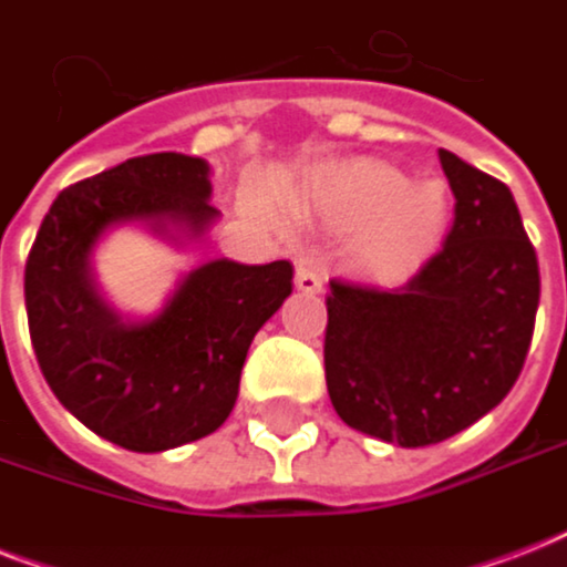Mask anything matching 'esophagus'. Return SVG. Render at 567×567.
Segmentation results:
<instances>
[{"label": "esophagus", "instance_id": "1", "mask_svg": "<svg viewBox=\"0 0 567 567\" xmlns=\"http://www.w3.org/2000/svg\"><path fill=\"white\" fill-rule=\"evenodd\" d=\"M297 288L306 293H320L323 291V270L315 265V258L302 256L297 258V276H293Z\"/></svg>", "mask_w": 567, "mask_h": 567}]
</instances>
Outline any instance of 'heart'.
Here are the masks:
<instances>
[{"label": "heart", "mask_w": 567, "mask_h": 567, "mask_svg": "<svg viewBox=\"0 0 567 567\" xmlns=\"http://www.w3.org/2000/svg\"><path fill=\"white\" fill-rule=\"evenodd\" d=\"M320 194L338 220L368 223L359 238V261L388 279L412 274L447 220V194L439 182L412 185L400 171L368 158L327 167Z\"/></svg>", "instance_id": "heart-1"}]
</instances>
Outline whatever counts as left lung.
Instances as JSON below:
<instances>
[{"label":"left lung","mask_w":567,"mask_h":567,"mask_svg":"<svg viewBox=\"0 0 567 567\" xmlns=\"http://www.w3.org/2000/svg\"><path fill=\"white\" fill-rule=\"evenodd\" d=\"M456 196L441 249L396 288L332 279L329 400L353 430L426 447L467 430L509 394L536 329V247L512 190L439 150Z\"/></svg>","instance_id":"left-lung-1"}]
</instances>
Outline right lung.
Returning a JSON list of instances; mask_svg holds the SVG:
<instances>
[{
  "label": "right lung",
  "mask_w": 567,
  "mask_h": 567,
  "mask_svg": "<svg viewBox=\"0 0 567 567\" xmlns=\"http://www.w3.org/2000/svg\"><path fill=\"white\" fill-rule=\"evenodd\" d=\"M208 164L137 155L55 196L25 261L34 355L64 409L111 444L162 453L214 432L238 400L252 338L291 293V261H208L158 318L123 323L96 293L91 249L109 226L150 220L203 235L217 217Z\"/></svg>",
  "instance_id": "obj_1"
}]
</instances>
